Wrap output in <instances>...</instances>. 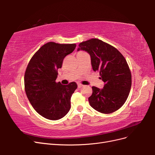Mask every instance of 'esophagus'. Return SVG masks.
Listing matches in <instances>:
<instances>
[{
    "label": "esophagus",
    "instance_id": "1",
    "mask_svg": "<svg viewBox=\"0 0 155 155\" xmlns=\"http://www.w3.org/2000/svg\"><path fill=\"white\" fill-rule=\"evenodd\" d=\"M82 87H83V85H81V84H80V83H79V84H78V87L79 88H81Z\"/></svg>",
    "mask_w": 155,
    "mask_h": 155
}]
</instances>
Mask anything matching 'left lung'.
Listing matches in <instances>:
<instances>
[{
	"label": "left lung",
	"mask_w": 155,
	"mask_h": 155,
	"mask_svg": "<svg viewBox=\"0 0 155 155\" xmlns=\"http://www.w3.org/2000/svg\"><path fill=\"white\" fill-rule=\"evenodd\" d=\"M90 55L94 71L100 72L105 83L100 89L92 87L88 97L91 106L104 114H110L122 107L131 87V73L125 58L113 46L101 40L91 39L79 43L78 51Z\"/></svg>",
	"instance_id": "obj_1"
}]
</instances>
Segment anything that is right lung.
<instances>
[{
    "label": "right lung",
    "mask_w": 155,
    "mask_h": 155,
    "mask_svg": "<svg viewBox=\"0 0 155 155\" xmlns=\"http://www.w3.org/2000/svg\"><path fill=\"white\" fill-rule=\"evenodd\" d=\"M76 46L49 42L41 46L28 64L25 74L26 96L37 113L46 119L59 120L70 109V99L77 84L63 85L55 80L64 58Z\"/></svg>",
    "instance_id": "1"
}]
</instances>
